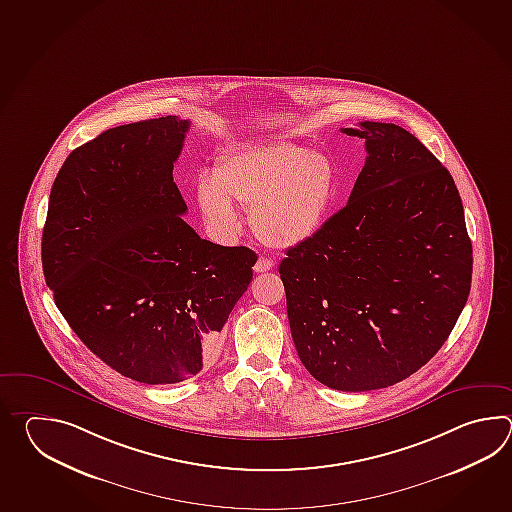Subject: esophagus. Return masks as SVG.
<instances>
[{
    "mask_svg": "<svg viewBox=\"0 0 512 512\" xmlns=\"http://www.w3.org/2000/svg\"><path fill=\"white\" fill-rule=\"evenodd\" d=\"M272 267H274L272 260H269V258H260V260L256 261V265H254V272L271 271Z\"/></svg>",
    "mask_w": 512,
    "mask_h": 512,
    "instance_id": "esophagus-1",
    "label": "esophagus"
}]
</instances>
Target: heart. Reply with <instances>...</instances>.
I'll use <instances>...</instances> for the list:
<instances>
[{
  "instance_id": "1",
  "label": "heart",
  "mask_w": 512,
  "mask_h": 512,
  "mask_svg": "<svg viewBox=\"0 0 512 512\" xmlns=\"http://www.w3.org/2000/svg\"><path fill=\"white\" fill-rule=\"evenodd\" d=\"M338 199V172L326 153L291 141L263 142L227 153L214 174L197 183V203L208 227L234 236V205L251 208V227L271 247H296L316 238Z\"/></svg>"
}]
</instances>
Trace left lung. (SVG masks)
I'll use <instances>...</instances> for the list:
<instances>
[{
	"mask_svg": "<svg viewBox=\"0 0 512 512\" xmlns=\"http://www.w3.org/2000/svg\"><path fill=\"white\" fill-rule=\"evenodd\" d=\"M342 133L366 141L348 205L280 263L294 348L327 388L404 381L445 344L467 304L472 243L450 172L390 122Z\"/></svg>",
	"mask_w": 512,
	"mask_h": 512,
	"instance_id": "obj_1",
	"label": "left lung"
}]
</instances>
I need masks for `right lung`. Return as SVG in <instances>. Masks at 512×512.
I'll use <instances>...</instances> for the list:
<instances>
[{
	"label": "right lung",
	"instance_id": "right-lung-1",
	"mask_svg": "<svg viewBox=\"0 0 512 512\" xmlns=\"http://www.w3.org/2000/svg\"><path fill=\"white\" fill-rule=\"evenodd\" d=\"M190 120L100 133L69 153L51 190L42 265L55 304L111 370L175 384L203 370L252 280L256 252L201 240L174 163Z\"/></svg>",
	"mask_w": 512,
	"mask_h": 512
}]
</instances>
